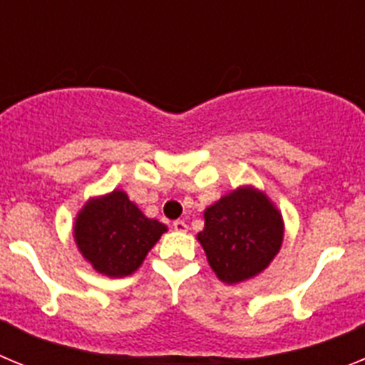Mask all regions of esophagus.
<instances>
[{"label":"esophagus","instance_id":"1","mask_svg":"<svg viewBox=\"0 0 365 365\" xmlns=\"http://www.w3.org/2000/svg\"><path fill=\"white\" fill-rule=\"evenodd\" d=\"M173 230H175V232H186V230H188V225H186L182 219H177V221H173Z\"/></svg>","mask_w":365,"mask_h":365}]
</instances>
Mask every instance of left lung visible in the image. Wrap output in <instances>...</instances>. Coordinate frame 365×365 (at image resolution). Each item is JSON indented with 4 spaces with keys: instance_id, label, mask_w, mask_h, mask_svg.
<instances>
[{
    "instance_id": "8db88e82",
    "label": "left lung",
    "mask_w": 365,
    "mask_h": 365,
    "mask_svg": "<svg viewBox=\"0 0 365 365\" xmlns=\"http://www.w3.org/2000/svg\"><path fill=\"white\" fill-rule=\"evenodd\" d=\"M199 243L222 283L254 278L270 265L283 241V219L267 193L241 186L205 210Z\"/></svg>"
}]
</instances>
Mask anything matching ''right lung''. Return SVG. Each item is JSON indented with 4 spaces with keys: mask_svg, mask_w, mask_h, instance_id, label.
<instances>
[{
    "mask_svg": "<svg viewBox=\"0 0 365 365\" xmlns=\"http://www.w3.org/2000/svg\"><path fill=\"white\" fill-rule=\"evenodd\" d=\"M166 230L122 190L89 199L74 219V241L82 256L96 272L111 278L133 274Z\"/></svg>",
    "mask_w": 365,
    "mask_h": 365,
    "instance_id": "right-lung-1",
    "label": "right lung"
}]
</instances>
